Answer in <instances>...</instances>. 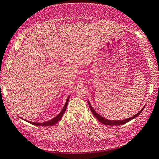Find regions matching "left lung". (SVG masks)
I'll list each match as a JSON object with an SVG mask.
<instances>
[{"instance_id":"obj_1","label":"left lung","mask_w":159,"mask_h":159,"mask_svg":"<svg viewBox=\"0 0 159 159\" xmlns=\"http://www.w3.org/2000/svg\"><path fill=\"white\" fill-rule=\"evenodd\" d=\"M88 105H89V106L90 107L91 112H92V113L93 114V115L95 117V118H97V119L98 120L99 122H101L102 124L105 125H121L125 124L127 122L131 121V120L137 117L138 115L143 111V110L144 109V108H145V107H143V108H142V109L140 111L137 113L136 115H134V116L130 117L129 119H126L125 120H120V121H113V120H109V119H105L104 117L101 116V115H99L98 113H96L95 111L93 109L92 106L91 105L89 101H88Z\"/></svg>"}]
</instances>
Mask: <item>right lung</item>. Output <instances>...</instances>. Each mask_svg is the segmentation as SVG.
I'll use <instances>...</instances> for the list:
<instances>
[{"label": "right lung", "mask_w": 159, "mask_h": 159, "mask_svg": "<svg viewBox=\"0 0 159 159\" xmlns=\"http://www.w3.org/2000/svg\"><path fill=\"white\" fill-rule=\"evenodd\" d=\"M69 98H70V95L68 96V99H67L64 107L61 111V112L58 115H57L56 117H55L54 118H53L52 119L50 120V121H46V122H44V123H35V122H31V121H27V122L30 123L32 125H36V126H52V125H54V124H56V123L58 122L61 119V118L62 117V116H63V115H64V113H65L66 110L67 106H68Z\"/></svg>", "instance_id": "right-lung-1"}]
</instances>
